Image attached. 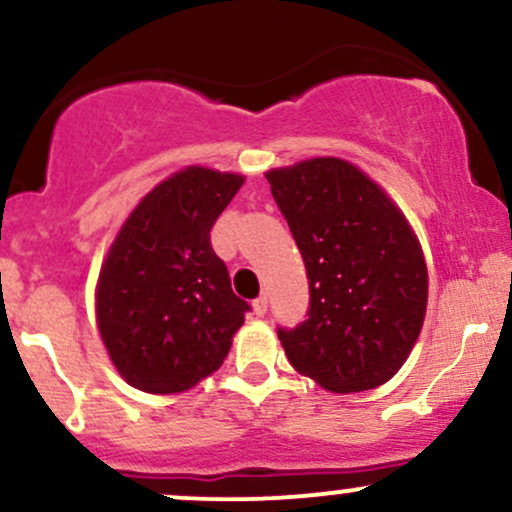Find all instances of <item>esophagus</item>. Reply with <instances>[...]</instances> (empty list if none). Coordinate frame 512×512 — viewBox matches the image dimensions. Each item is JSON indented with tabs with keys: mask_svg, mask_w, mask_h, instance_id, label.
Instances as JSON below:
<instances>
[{
	"mask_svg": "<svg viewBox=\"0 0 512 512\" xmlns=\"http://www.w3.org/2000/svg\"><path fill=\"white\" fill-rule=\"evenodd\" d=\"M252 310H255V315H257V317H264V315H267V298H264V296L257 298V301L252 303Z\"/></svg>",
	"mask_w": 512,
	"mask_h": 512,
	"instance_id": "34e87169",
	"label": "esophagus"
}]
</instances>
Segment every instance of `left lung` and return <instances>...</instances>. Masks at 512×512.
I'll use <instances>...</instances> for the list:
<instances>
[{
  "instance_id": "8db88e82",
  "label": "left lung",
  "mask_w": 512,
  "mask_h": 512,
  "mask_svg": "<svg viewBox=\"0 0 512 512\" xmlns=\"http://www.w3.org/2000/svg\"><path fill=\"white\" fill-rule=\"evenodd\" d=\"M264 175L308 269V320L279 330L291 366L337 395L387 383L414 349L428 305L426 257L409 219L344 158Z\"/></svg>"
}]
</instances>
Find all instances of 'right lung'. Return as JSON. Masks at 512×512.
<instances>
[{
  "label": "right lung",
  "instance_id": "add662e5",
  "mask_svg": "<svg viewBox=\"0 0 512 512\" xmlns=\"http://www.w3.org/2000/svg\"><path fill=\"white\" fill-rule=\"evenodd\" d=\"M245 175L187 166L129 211L101 264L98 332L117 373L151 395L192 390L221 368L248 303L209 231Z\"/></svg>",
  "mask_w": 512,
  "mask_h": 512
}]
</instances>
